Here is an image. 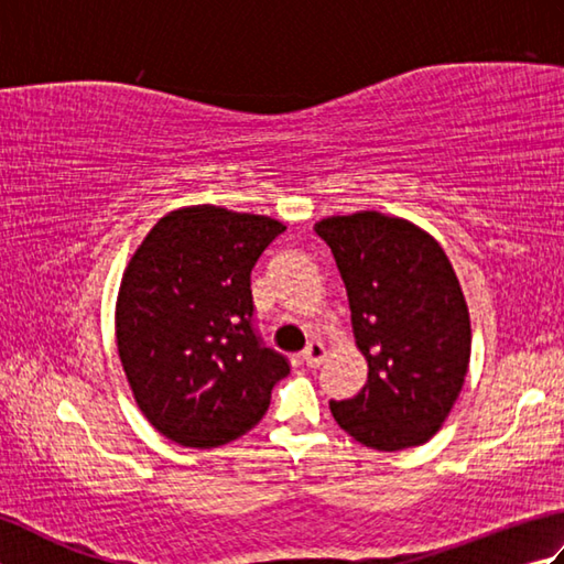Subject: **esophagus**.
I'll list each match as a JSON object with an SVG mask.
<instances>
[{
	"label": "esophagus",
	"mask_w": 564,
	"mask_h": 564,
	"mask_svg": "<svg viewBox=\"0 0 564 564\" xmlns=\"http://www.w3.org/2000/svg\"><path fill=\"white\" fill-rule=\"evenodd\" d=\"M327 358V346L322 341H310L307 349L303 351V361L310 368H317Z\"/></svg>",
	"instance_id": "obj_1"
}]
</instances>
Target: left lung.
I'll return each instance as SVG.
<instances>
[{
  "label": "left lung",
  "mask_w": 564,
  "mask_h": 564,
  "mask_svg": "<svg viewBox=\"0 0 564 564\" xmlns=\"http://www.w3.org/2000/svg\"><path fill=\"white\" fill-rule=\"evenodd\" d=\"M315 232L337 259L368 380L332 416L376 451L422 446L446 422L470 366V313L446 251L378 210L332 215Z\"/></svg>",
  "instance_id": "obj_1"
}]
</instances>
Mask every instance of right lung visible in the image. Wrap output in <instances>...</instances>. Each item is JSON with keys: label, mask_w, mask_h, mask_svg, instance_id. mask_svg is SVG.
Masks as SVG:
<instances>
[{"label": "right lung", "mask_w": 564, "mask_h": 564, "mask_svg": "<svg viewBox=\"0 0 564 564\" xmlns=\"http://www.w3.org/2000/svg\"><path fill=\"white\" fill-rule=\"evenodd\" d=\"M285 225L184 206L145 235L123 271L116 344L148 422L186 448H218L267 414L289 361L251 329L249 275Z\"/></svg>", "instance_id": "right-lung-1"}]
</instances>
